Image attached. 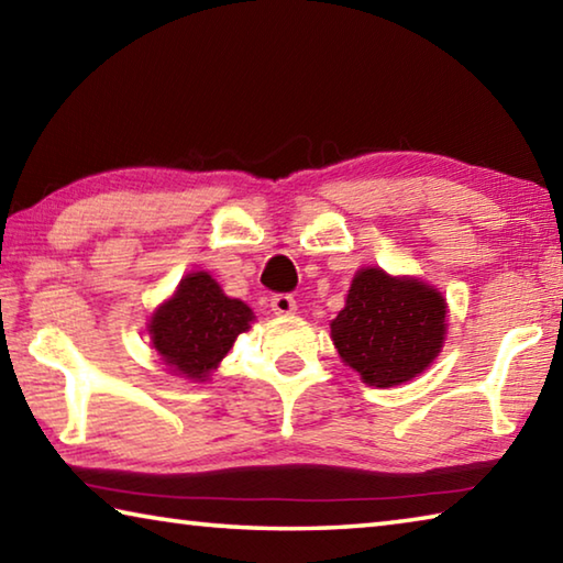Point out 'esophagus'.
I'll return each instance as SVG.
<instances>
[{
    "instance_id": "34e87169",
    "label": "esophagus",
    "mask_w": 563,
    "mask_h": 563,
    "mask_svg": "<svg viewBox=\"0 0 563 563\" xmlns=\"http://www.w3.org/2000/svg\"><path fill=\"white\" fill-rule=\"evenodd\" d=\"M271 308L275 316H292L298 305H295V298L290 292H275L271 298Z\"/></svg>"
}]
</instances>
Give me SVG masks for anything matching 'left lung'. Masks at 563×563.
Returning a JSON list of instances; mask_svg holds the SVG:
<instances>
[{
  "label": "left lung",
  "instance_id": "1",
  "mask_svg": "<svg viewBox=\"0 0 563 563\" xmlns=\"http://www.w3.org/2000/svg\"><path fill=\"white\" fill-rule=\"evenodd\" d=\"M446 305L430 285L389 278L379 268L355 275L330 335L340 357L367 385L393 387L417 377L442 347Z\"/></svg>",
  "mask_w": 563,
  "mask_h": 563
}]
</instances>
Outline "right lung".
I'll return each mask as SVG.
<instances>
[{"label": "right lung", "mask_w": 563, "mask_h": 563, "mask_svg": "<svg viewBox=\"0 0 563 563\" xmlns=\"http://www.w3.org/2000/svg\"><path fill=\"white\" fill-rule=\"evenodd\" d=\"M253 312L245 302L228 298L208 273H190L174 298L161 305L151 320V342L174 373L203 379L218 367Z\"/></svg>", "instance_id": "add662e5"}]
</instances>
